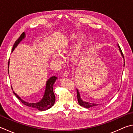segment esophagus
Segmentation results:
<instances>
[{
    "label": "esophagus",
    "mask_w": 133,
    "mask_h": 133,
    "mask_svg": "<svg viewBox=\"0 0 133 133\" xmlns=\"http://www.w3.org/2000/svg\"><path fill=\"white\" fill-rule=\"evenodd\" d=\"M63 74H64L65 77H68L69 75V72L68 70H65V71L63 72Z\"/></svg>",
    "instance_id": "1"
}]
</instances>
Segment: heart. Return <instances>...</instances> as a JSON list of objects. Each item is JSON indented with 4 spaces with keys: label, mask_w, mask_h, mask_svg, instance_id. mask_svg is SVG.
Instances as JSON below:
<instances>
[{
    "label": "heart",
    "mask_w": 133,
    "mask_h": 133,
    "mask_svg": "<svg viewBox=\"0 0 133 133\" xmlns=\"http://www.w3.org/2000/svg\"><path fill=\"white\" fill-rule=\"evenodd\" d=\"M77 38V35H76V34L71 33L69 35L66 37V40L63 41V43L59 46V53L62 55H64L68 53ZM85 36L84 35H81L78 37L77 41L76 40V41H75L73 47H72L71 52H70V56H71L72 59L77 60L79 58L81 54L82 47L85 42ZM52 60L58 64H61L62 62V58L61 56L57 53H54L52 55Z\"/></svg>",
    "instance_id": "heart-1"
}]
</instances>
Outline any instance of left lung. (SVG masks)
I'll use <instances>...</instances> for the list:
<instances>
[{
  "label": "left lung",
  "instance_id": "left-lung-1",
  "mask_svg": "<svg viewBox=\"0 0 133 133\" xmlns=\"http://www.w3.org/2000/svg\"><path fill=\"white\" fill-rule=\"evenodd\" d=\"M118 47L119 48V52H121V54L122 56L123 57V60H124V64H123V66H124V56H123V54L122 53V51L121 50V49L120 48V46L118 44ZM77 98H78V103L79 104L83 107H85L86 108H89L90 107H95V106H97L99 104H96V103H89V102H87V101H85L83 100L81 97V96H80V93L79 92L78 90L77 89Z\"/></svg>",
  "mask_w": 133,
  "mask_h": 133
}]
</instances>
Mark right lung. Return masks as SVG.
Segmentation results:
<instances>
[{"label": "right lung", "instance_id": "obj_1", "mask_svg": "<svg viewBox=\"0 0 133 133\" xmlns=\"http://www.w3.org/2000/svg\"><path fill=\"white\" fill-rule=\"evenodd\" d=\"M26 37V33L23 32L19 38L18 39V40L15 41L14 43V45L12 46V52L14 51L15 48L17 47L21 41ZM10 64V59L9 61V64ZM9 66H8V72H9ZM58 79V77L55 76H52L49 78L47 80V81L46 82V87H45V92H44V94L43 95V98H41L40 101H39L37 103H29L27 101H25L23 100H22L21 98L19 96H18L17 93H15L14 91H13V93H14V95L17 96V98L19 99L21 102L23 104L26 105V106L34 108L36 109H37L39 111H45L47 110L48 109L51 108L52 107L55 102V96L54 95V91H53V88H54V85L55 82L56 80ZM12 90H13L12 88Z\"/></svg>", "mask_w": 133, "mask_h": 133}]
</instances>
